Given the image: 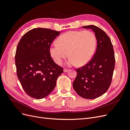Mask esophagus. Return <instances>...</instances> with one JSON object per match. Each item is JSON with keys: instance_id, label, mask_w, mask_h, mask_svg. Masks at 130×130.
I'll return each mask as SVG.
<instances>
[{"instance_id": "1", "label": "esophagus", "mask_w": 130, "mask_h": 130, "mask_svg": "<svg viewBox=\"0 0 130 130\" xmlns=\"http://www.w3.org/2000/svg\"><path fill=\"white\" fill-rule=\"evenodd\" d=\"M69 71V69H64L63 70V72L64 73H66V72H68Z\"/></svg>"}]
</instances>
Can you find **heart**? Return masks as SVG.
Here are the masks:
<instances>
[{
  "label": "heart",
  "mask_w": 130,
  "mask_h": 130,
  "mask_svg": "<svg viewBox=\"0 0 130 130\" xmlns=\"http://www.w3.org/2000/svg\"><path fill=\"white\" fill-rule=\"evenodd\" d=\"M58 42L53 44L49 49L50 55L56 64H61L63 60L69 55L68 64L77 63L78 66H83L93 57L97 41L92 31L75 30L62 35Z\"/></svg>",
  "instance_id": "b5f03b06"
}]
</instances>
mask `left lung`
Wrapping results in <instances>:
<instances>
[{"label":"left lung","mask_w":130,"mask_h":130,"mask_svg":"<svg viewBox=\"0 0 130 130\" xmlns=\"http://www.w3.org/2000/svg\"><path fill=\"white\" fill-rule=\"evenodd\" d=\"M95 32L97 48L87 64L76 69L77 76L73 86L78 95L88 99L101 96L111 84L115 67V56L111 39L105 31L96 26H82Z\"/></svg>","instance_id":"8db88e82"}]
</instances>
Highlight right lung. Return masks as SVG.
Segmentation results:
<instances>
[{
  "label": "right lung",
  "instance_id": "1",
  "mask_svg": "<svg viewBox=\"0 0 130 130\" xmlns=\"http://www.w3.org/2000/svg\"><path fill=\"white\" fill-rule=\"evenodd\" d=\"M59 31L35 28L19 41L15 55L17 75L25 92L36 99L52 92L63 69L54 62L49 53L50 45Z\"/></svg>",
  "mask_w": 130,
  "mask_h": 130
}]
</instances>
